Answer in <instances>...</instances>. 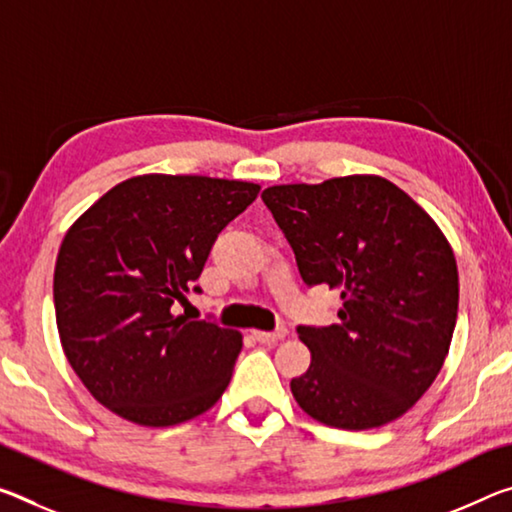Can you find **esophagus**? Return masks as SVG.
<instances>
[{
	"mask_svg": "<svg viewBox=\"0 0 512 512\" xmlns=\"http://www.w3.org/2000/svg\"><path fill=\"white\" fill-rule=\"evenodd\" d=\"M289 335L287 328H275L273 332H264V330H253V337L259 344H275L280 339H285Z\"/></svg>",
	"mask_w": 512,
	"mask_h": 512,
	"instance_id": "obj_1",
	"label": "esophagus"
}]
</instances>
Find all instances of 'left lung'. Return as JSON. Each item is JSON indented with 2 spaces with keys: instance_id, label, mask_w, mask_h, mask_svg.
Masks as SVG:
<instances>
[{
  "instance_id": "obj_1",
  "label": "left lung",
  "mask_w": 512,
  "mask_h": 512,
  "mask_svg": "<svg viewBox=\"0 0 512 512\" xmlns=\"http://www.w3.org/2000/svg\"><path fill=\"white\" fill-rule=\"evenodd\" d=\"M307 287L342 296L339 323L298 326L312 353L291 394L312 419L367 431L405 415L440 373L458 316V266L440 227L378 175L262 193Z\"/></svg>"
}]
</instances>
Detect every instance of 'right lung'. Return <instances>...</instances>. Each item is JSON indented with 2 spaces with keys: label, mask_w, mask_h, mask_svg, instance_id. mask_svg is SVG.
I'll return each instance as SVG.
<instances>
[{
  "label": "right lung",
  "mask_w": 512,
  "mask_h": 512,
  "mask_svg": "<svg viewBox=\"0 0 512 512\" xmlns=\"http://www.w3.org/2000/svg\"><path fill=\"white\" fill-rule=\"evenodd\" d=\"M259 184L139 175L113 186L61 243L54 310L63 353L104 408L164 428L221 399L241 353L237 330L175 316L218 232Z\"/></svg>",
  "instance_id": "obj_1"
}]
</instances>
